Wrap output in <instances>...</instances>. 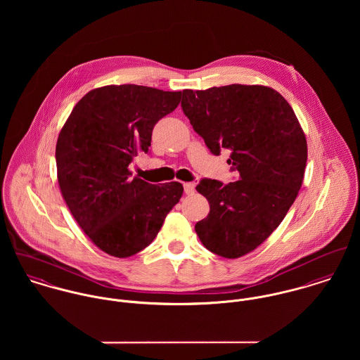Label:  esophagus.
Wrapping results in <instances>:
<instances>
[{
  "label": "esophagus",
  "instance_id": "obj_1",
  "mask_svg": "<svg viewBox=\"0 0 360 360\" xmlns=\"http://www.w3.org/2000/svg\"><path fill=\"white\" fill-rule=\"evenodd\" d=\"M183 186H184V193H186V194L190 195V194L194 193V188H195V187H194L193 183H184Z\"/></svg>",
  "mask_w": 360,
  "mask_h": 360
}]
</instances>
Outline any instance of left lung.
Instances as JSON below:
<instances>
[{"mask_svg":"<svg viewBox=\"0 0 360 360\" xmlns=\"http://www.w3.org/2000/svg\"><path fill=\"white\" fill-rule=\"evenodd\" d=\"M181 108L214 155L230 150L240 180L202 179L197 191L210 210L195 224L206 250L244 257L278 227L302 186L305 133L285 98L266 86L230 84L183 90Z\"/></svg>","mask_w":360,"mask_h":360,"instance_id":"left-lung-1","label":"left lung"}]
</instances>
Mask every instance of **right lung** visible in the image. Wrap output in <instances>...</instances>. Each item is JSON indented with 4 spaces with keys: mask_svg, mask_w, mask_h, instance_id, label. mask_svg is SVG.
<instances>
[{
    "mask_svg": "<svg viewBox=\"0 0 360 360\" xmlns=\"http://www.w3.org/2000/svg\"><path fill=\"white\" fill-rule=\"evenodd\" d=\"M180 100L181 91L103 86L76 103L60 129L55 158L62 197L80 229L110 257L148 247L183 195L181 183L155 186L129 169L139 153H148L156 122Z\"/></svg>",
    "mask_w": 360,
    "mask_h": 360,
    "instance_id": "right-lung-1",
    "label": "right lung"
}]
</instances>
